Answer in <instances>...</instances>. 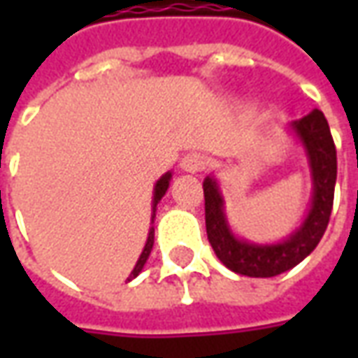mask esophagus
Returning <instances> with one entry per match:
<instances>
[{
  "mask_svg": "<svg viewBox=\"0 0 358 358\" xmlns=\"http://www.w3.org/2000/svg\"><path fill=\"white\" fill-rule=\"evenodd\" d=\"M207 157L201 155V153H187V155L182 157L180 161V166L186 172H201L207 169Z\"/></svg>",
  "mask_w": 358,
  "mask_h": 358,
  "instance_id": "1",
  "label": "esophagus"
}]
</instances>
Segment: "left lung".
Masks as SVG:
<instances>
[{"mask_svg":"<svg viewBox=\"0 0 358 358\" xmlns=\"http://www.w3.org/2000/svg\"><path fill=\"white\" fill-rule=\"evenodd\" d=\"M295 132L305 143L315 178V199L307 220L289 240L278 245H253L234 238L222 213V197L215 180L203 182L205 195V226L210 248L217 257L238 274L251 278L278 276L299 264L318 245L330 222L334 205V187L338 176V157L328 120L322 110L315 109L310 115L293 122Z\"/></svg>","mask_w":358,"mask_h":358,"instance_id":"left-lung-1","label":"left lung"}]
</instances>
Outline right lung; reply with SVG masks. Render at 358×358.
<instances>
[{
    "instance_id": "right-lung-1",
    "label": "right lung",
    "mask_w": 358,
    "mask_h": 358,
    "mask_svg": "<svg viewBox=\"0 0 358 358\" xmlns=\"http://www.w3.org/2000/svg\"><path fill=\"white\" fill-rule=\"evenodd\" d=\"M169 182H171V172H166L163 178L157 182L155 186V197H153V213H155V207L157 203L161 201V197L164 195V192L169 189ZM153 218H155V215H153ZM153 240H155V232H153V228L149 230V236H148V243H145V248H143V251H141L140 259H138V263H136V266H134L132 274L128 276V282L132 280V278H136L138 274L141 272V268H143V264H145V261H148L149 253H151V249H153Z\"/></svg>"
}]
</instances>
